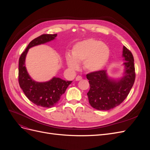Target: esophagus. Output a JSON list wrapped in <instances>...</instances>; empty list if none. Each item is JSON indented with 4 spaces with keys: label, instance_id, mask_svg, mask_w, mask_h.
I'll return each mask as SVG.
<instances>
[{
    "label": "esophagus",
    "instance_id": "34e87169",
    "mask_svg": "<svg viewBox=\"0 0 150 150\" xmlns=\"http://www.w3.org/2000/svg\"><path fill=\"white\" fill-rule=\"evenodd\" d=\"M82 79V77H81V76H78L76 78V81H80V80H81Z\"/></svg>",
    "mask_w": 150,
    "mask_h": 150
}]
</instances>
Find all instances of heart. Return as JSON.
Segmentation results:
<instances>
[{
  "label": "heart",
  "mask_w": 150,
  "mask_h": 150,
  "mask_svg": "<svg viewBox=\"0 0 150 150\" xmlns=\"http://www.w3.org/2000/svg\"><path fill=\"white\" fill-rule=\"evenodd\" d=\"M72 56L67 55V66L72 70L79 68L78 62H83L84 68L89 72L101 69L110 56V49L106 44L95 39H87L77 43L72 50Z\"/></svg>",
  "instance_id": "b5f03b06"
}]
</instances>
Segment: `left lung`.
<instances>
[{"label":"left lung","instance_id":"obj_1","mask_svg":"<svg viewBox=\"0 0 150 150\" xmlns=\"http://www.w3.org/2000/svg\"><path fill=\"white\" fill-rule=\"evenodd\" d=\"M122 57L125 74L120 79L108 78L106 71L99 70L86 74L90 89L87 95L89 103L98 110H110L119 106L128 96L135 80V68L132 53L123 46Z\"/></svg>","mask_w":150,"mask_h":150}]
</instances>
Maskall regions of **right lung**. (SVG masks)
<instances>
[{
	"label": "right lung",
	"instance_id": "obj_1",
	"mask_svg": "<svg viewBox=\"0 0 150 150\" xmlns=\"http://www.w3.org/2000/svg\"><path fill=\"white\" fill-rule=\"evenodd\" d=\"M56 36L57 34H46L33 39L21 54L19 60V83L21 88L31 102L35 105L44 108H51L55 106L72 81H64L54 77L47 82H35L31 79L26 70L25 59L29 49L51 41Z\"/></svg>",
	"mask_w": 150,
	"mask_h": 150
}]
</instances>
